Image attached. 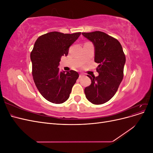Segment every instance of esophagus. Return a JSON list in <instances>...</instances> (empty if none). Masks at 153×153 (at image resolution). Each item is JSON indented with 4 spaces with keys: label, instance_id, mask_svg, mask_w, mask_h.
I'll use <instances>...</instances> for the list:
<instances>
[{
    "label": "esophagus",
    "instance_id": "esophagus-1",
    "mask_svg": "<svg viewBox=\"0 0 153 153\" xmlns=\"http://www.w3.org/2000/svg\"><path fill=\"white\" fill-rule=\"evenodd\" d=\"M85 75H84V74H82V73H81V74H80V76H79V78H82V77H84Z\"/></svg>",
    "mask_w": 153,
    "mask_h": 153
}]
</instances>
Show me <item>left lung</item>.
I'll return each mask as SVG.
<instances>
[{
	"label": "left lung",
	"instance_id": "1",
	"mask_svg": "<svg viewBox=\"0 0 153 153\" xmlns=\"http://www.w3.org/2000/svg\"><path fill=\"white\" fill-rule=\"evenodd\" d=\"M82 35L93 43L94 61L99 65L98 76L91 77V84L85 88L87 99L94 105L107 102L116 93L124 76L126 57L119 41L103 32H82Z\"/></svg>",
	"mask_w": 153,
	"mask_h": 153
}]
</instances>
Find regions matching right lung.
Instances as JSON below:
<instances>
[{
    "mask_svg": "<svg viewBox=\"0 0 153 153\" xmlns=\"http://www.w3.org/2000/svg\"><path fill=\"white\" fill-rule=\"evenodd\" d=\"M80 34L51 32L39 36L34 43L30 53L32 76L41 94L51 103L65 102L79 77L76 71L65 73L58 66L61 57L67 56L69 47Z\"/></svg>",
    "mask_w": 153,
    "mask_h": 153,
    "instance_id": "add662e5",
    "label": "right lung"
}]
</instances>
